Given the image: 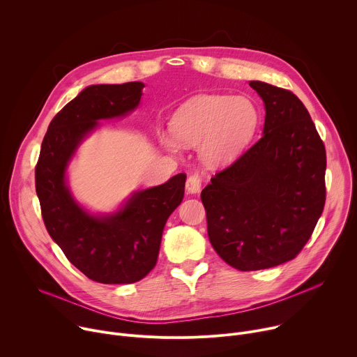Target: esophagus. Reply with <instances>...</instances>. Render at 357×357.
<instances>
[{
    "instance_id": "obj_1",
    "label": "esophagus",
    "mask_w": 357,
    "mask_h": 357,
    "mask_svg": "<svg viewBox=\"0 0 357 357\" xmlns=\"http://www.w3.org/2000/svg\"><path fill=\"white\" fill-rule=\"evenodd\" d=\"M186 190L192 195H196L202 190V178L195 174V175H190L186 181Z\"/></svg>"
}]
</instances>
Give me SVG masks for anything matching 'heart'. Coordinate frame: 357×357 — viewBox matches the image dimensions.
Here are the masks:
<instances>
[{
	"label": "heart",
	"mask_w": 357,
	"mask_h": 357,
	"mask_svg": "<svg viewBox=\"0 0 357 357\" xmlns=\"http://www.w3.org/2000/svg\"><path fill=\"white\" fill-rule=\"evenodd\" d=\"M259 110L248 97L203 94L185 103L171 120V132L161 131L160 142L178 152L196 145L202 162L218 168L234 161L259 126Z\"/></svg>",
	"instance_id": "heart-1"
}]
</instances>
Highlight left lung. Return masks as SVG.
Instances as JSON below:
<instances>
[{
  "label": "left lung",
  "instance_id": "8db88e82",
  "mask_svg": "<svg viewBox=\"0 0 357 357\" xmlns=\"http://www.w3.org/2000/svg\"><path fill=\"white\" fill-rule=\"evenodd\" d=\"M248 84L264 101L263 135L200 196L213 248L240 271L292 260L325 206V145L308 110L285 89Z\"/></svg>",
  "mask_w": 357,
  "mask_h": 357
}]
</instances>
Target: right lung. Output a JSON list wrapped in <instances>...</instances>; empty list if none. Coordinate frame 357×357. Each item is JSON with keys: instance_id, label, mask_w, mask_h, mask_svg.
<instances>
[{"instance_id": "obj_1", "label": "right lung", "mask_w": 357, "mask_h": 357, "mask_svg": "<svg viewBox=\"0 0 357 357\" xmlns=\"http://www.w3.org/2000/svg\"><path fill=\"white\" fill-rule=\"evenodd\" d=\"M142 82L91 84L50 121L35 169L42 218L52 240L86 277L101 284H132L157 264L162 231L181 205L186 175L132 192L109 213H93L73 196L68 169L79 146L101 120L131 114L142 96Z\"/></svg>"}]
</instances>
